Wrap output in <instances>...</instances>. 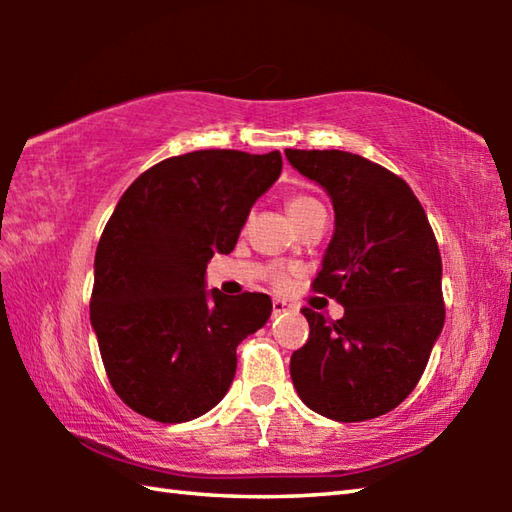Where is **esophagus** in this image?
<instances>
[{"label": "esophagus", "instance_id": "34e87169", "mask_svg": "<svg viewBox=\"0 0 512 512\" xmlns=\"http://www.w3.org/2000/svg\"><path fill=\"white\" fill-rule=\"evenodd\" d=\"M284 311H289V305L284 300H273V316H280V314H284Z\"/></svg>", "mask_w": 512, "mask_h": 512}]
</instances>
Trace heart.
<instances>
[{"instance_id": "obj_1", "label": "heart", "mask_w": 512, "mask_h": 512, "mask_svg": "<svg viewBox=\"0 0 512 512\" xmlns=\"http://www.w3.org/2000/svg\"><path fill=\"white\" fill-rule=\"evenodd\" d=\"M318 210H323V205H320L316 198H311L307 194H293V196H289V201H287V212L296 223H300L302 219H305V216L314 214ZM268 280H271L275 289H287L291 284V268L273 266L271 273H268Z\"/></svg>"}]
</instances>
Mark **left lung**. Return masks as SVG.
Instances as JSON below:
<instances>
[{"label": "left lung", "instance_id": "8db88e82", "mask_svg": "<svg viewBox=\"0 0 512 512\" xmlns=\"http://www.w3.org/2000/svg\"><path fill=\"white\" fill-rule=\"evenodd\" d=\"M334 205V235L311 287L345 307L327 323L305 307L309 339L291 357L311 411L363 422L393 411L418 384L443 332V262L411 187L348 151L287 149Z\"/></svg>", "mask_w": 512, "mask_h": 512}]
</instances>
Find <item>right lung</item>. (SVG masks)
Masks as SVG:
<instances>
[{"instance_id":"obj_1","label":"right lung","mask_w":512,"mask_h":512,"mask_svg":"<svg viewBox=\"0 0 512 512\" xmlns=\"http://www.w3.org/2000/svg\"><path fill=\"white\" fill-rule=\"evenodd\" d=\"M280 171V151H194L158 162L119 198L94 257L90 320L112 388L144 418L173 424L214 409L237 345L271 316L266 293L207 291L205 268L232 253Z\"/></svg>"}]
</instances>
